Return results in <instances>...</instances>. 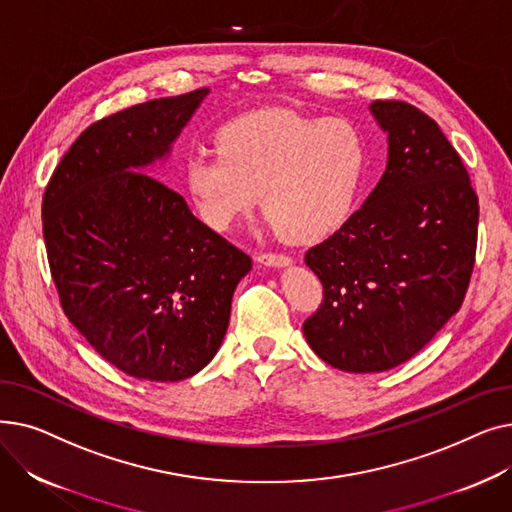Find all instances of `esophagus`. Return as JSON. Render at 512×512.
Segmentation results:
<instances>
[{
	"instance_id": "1",
	"label": "esophagus",
	"mask_w": 512,
	"mask_h": 512,
	"mask_svg": "<svg viewBox=\"0 0 512 512\" xmlns=\"http://www.w3.org/2000/svg\"><path fill=\"white\" fill-rule=\"evenodd\" d=\"M257 261L267 267H288L290 265V257L282 255V253H261L257 257Z\"/></svg>"
}]
</instances>
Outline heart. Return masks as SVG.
I'll use <instances>...</instances> for the list:
<instances>
[{
	"label": "heart",
	"mask_w": 512,
	"mask_h": 512,
	"mask_svg": "<svg viewBox=\"0 0 512 512\" xmlns=\"http://www.w3.org/2000/svg\"><path fill=\"white\" fill-rule=\"evenodd\" d=\"M367 164L369 145L353 120L263 107L224 124L215 151L188 155L184 186L213 230H228L259 193L278 234L309 245L346 222Z\"/></svg>",
	"instance_id": "heart-1"
}]
</instances>
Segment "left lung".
<instances>
[{
    "label": "left lung",
    "instance_id": "1",
    "mask_svg": "<svg viewBox=\"0 0 512 512\" xmlns=\"http://www.w3.org/2000/svg\"><path fill=\"white\" fill-rule=\"evenodd\" d=\"M388 166L361 209L305 253L324 301L303 334L328 365L386 371L409 361L461 309L479 203L440 126L405 101H373Z\"/></svg>",
    "mask_w": 512,
    "mask_h": 512
}]
</instances>
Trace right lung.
<instances>
[{"mask_svg":"<svg viewBox=\"0 0 512 512\" xmlns=\"http://www.w3.org/2000/svg\"><path fill=\"white\" fill-rule=\"evenodd\" d=\"M209 89L161 97L91 124L43 195L51 278L72 326L126 375L180 382L224 340L251 257L145 174Z\"/></svg>","mask_w":512,"mask_h":512,"instance_id":"add662e5","label":"right lung"}]
</instances>
